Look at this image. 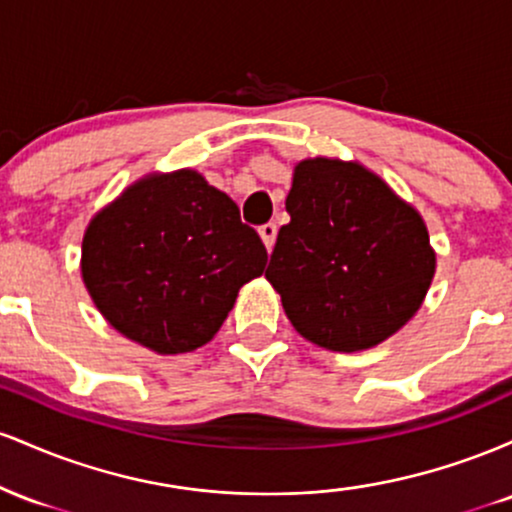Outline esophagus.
Returning a JSON list of instances; mask_svg holds the SVG:
<instances>
[{"mask_svg":"<svg viewBox=\"0 0 512 512\" xmlns=\"http://www.w3.org/2000/svg\"><path fill=\"white\" fill-rule=\"evenodd\" d=\"M260 238H262L264 248H267V250L274 248V240H276V223L274 221H269V223H264V226H260Z\"/></svg>","mask_w":512,"mask_h":512,"instance_id":"34e87169","label":"esophagus"}]
</instances>
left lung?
<instances>
[{
	"label": "left lung",
	"instance_id": "obj_1",
	"mask_svg": "<svg viewBox=\"0 0 512 512\" xmlns=\"http://www.w3.org/2000/svg\"><path fill=\"white\" fill-rule=\"evenodd\" d=\"M286 211L264 276L301 337L351 354L407 325L436 272L419 211L339 158L298 163Z\"/></svg>",
	"mask_w": 512,
	"mask_h": 512
}]
</instances>
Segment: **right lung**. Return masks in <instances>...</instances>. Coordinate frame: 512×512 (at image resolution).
Returning a JSON list of instances; mask_svg holds the SVG:
<instances>
[{
  "mask_svg": "<svg viewBox=\"0 0 512 512\" xmlns=\"http://www.w3.org/2000/svg\"><path fill=\"white\" fill-rule=\"evenodd\" d=\"M267 264L255 228L197 170L146 175L88 223L81 276L117 332L156 354L211 342Z\"/></svg>",
  "mask_w": 512,
  "mask_h": 512,
  "instance_id": "add662e5",
  "label": "right lung"
}]
</instances>
